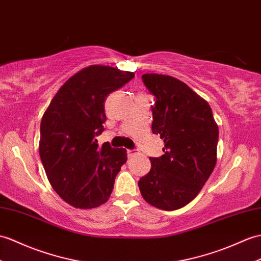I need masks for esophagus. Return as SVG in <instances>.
Listing matches in <instances>:
<instances>
[{
  "label": "esophagus",
  "mask_w": 261,
  "mask_h": 261,
  "mask_svg": "<svg viewBox=\"0 0 261 261\" xmlns=\"http://www.w3.org/2000/svg\"><path fill=\"white\" fill-rule=\"evenodd\" d=\"M126 153H128V156H132V155H135L137 152H136V150H128L126 151Z\"/></svg>",
  "instance_id": "34e87169"
}]
</instances>
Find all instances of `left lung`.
<instances>
[{
    "mask_svg": "<svg viewBox=\"0 0 261 261\" xmlns=\"http://www.w3.org/2000/svg\"><path fill=\"white\" fill-rule=\"evenodd\" d=\"M142 81L155 96L152 132L165 142L159 158L139 180L143 199L161 210H177L197 197L217 162L219 129L208 102L173 76L147 73Z\"/></svg>",
    "mask_w": 261,
    "mask_h": 261,
    "instance_id": "1",
    "label": "left lung"
}]
</instances>
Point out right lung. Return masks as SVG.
I'll list each match as a JSON object with an SVG mask.
<instances>
[{
  "instance_id": "1",
  "label": "right lung",
  "mask_w": 261,
  "mask_h": 261,
  "mask_svg": "<svg viewBox=\"0 0 261 261\" xmlns=\"http://www.w3.org/2000/svg\"><path fill=\"white\" fill-rule=\"evenodd\" d=\"M133 72L90 65L72 75L43 114L39 151L52 188L65 202L80 209L107 202L114 179L126 162V150L106 142L99 147L107 119V95L123 87Z\"/></svg>"
}]
</instances>
